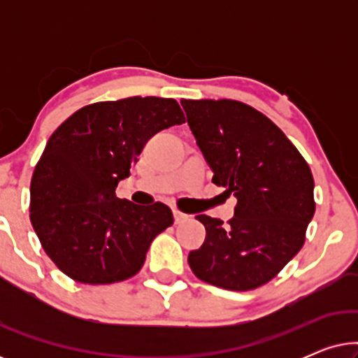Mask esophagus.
Segmentation results:
<instances>
[{
    "mask_svg": "<svg viewBox=\"0 0 358 358\" xmlns=\"http://www.w3.org/2000/svg\"><path fill=\"white\" fill-rule=\"evenodd\" d=\"M173 215H174V222L176 223H182L184 220L189 218V215L179 212V210H173Z\"/></svg>",
    "mask_w": 358,
    "mask_h": 358,
    "instance_id": "34e87169",
    "label": "esophagus"
}]
</instances>
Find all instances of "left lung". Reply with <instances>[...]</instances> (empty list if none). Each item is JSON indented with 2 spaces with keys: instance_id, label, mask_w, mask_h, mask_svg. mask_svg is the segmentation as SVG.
<instances>
[{
  "instance_id": "obj_1",
  "label": "left lung",
  "mask_w": 358,
  "mask_h": 358,
  "mask_svg": "<svg viewBox=\"0 0 358 358\" xmlns=\"http://www.w3.org/2000/svg\"><path fill=\"white\" fill-rule=\"evenodd\" d=\"M212 182L238 199L228 224L199 215L205 241L189 252L200 280L246 292L272 280L305 243L315 180L295 145L271 119L231 99H182Z\"/></svg>"
}]
</instances>
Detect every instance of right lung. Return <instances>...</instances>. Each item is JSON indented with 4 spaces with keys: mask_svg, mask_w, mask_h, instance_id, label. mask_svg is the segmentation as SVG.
<instances>
[{
    "mask_svg": "<svg viewBox=\"0 0 358 358\" xmlns=\"http://www.w3.org/2000/svg\"><path fill=\"white\" fill-rule=\"evenodd\" d=\"M184 122L174 99L135 96L83 107L53 131L32 174L31 223L63 273L104 285L140 271L173 212L119 199L117 184L151 136Z\"/></svg>",
    "mask_w": 358,
    "mask_h": 358,
    "instance_id": "right-lung-1",
    "label": "right lung"
}]
</instances>
